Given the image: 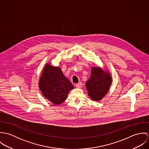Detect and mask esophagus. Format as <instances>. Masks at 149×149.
Here are the masks:
<instances>
[{
  "label": "esophagus",
  "instance_id": "esophagus-1",
  "mask_svg": "<svg viewBox=\"0 0 149 149\" xmlns=\"http://www.w3.org/2000/svg\"><path fill=\"white\" fill-rule=\"evenodd\" d=\"M77 88H81L82 86V83H77L75 85Z\"/></svg>",
  "mask_w": 149,
  "mask_h": 149
}]
</instances>
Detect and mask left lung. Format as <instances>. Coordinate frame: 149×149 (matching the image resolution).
Instances as JSON below:
<instances>
[{
    "instance_id": "left-lung-1",
    "label": "left lung",
    "mask_w": 149,
    "mask_h": 149,
    "mask_svg": "<svg viewBox=\"0 0 149 149\" xmlns=\"http://www.w3.org/2000/svg\"><path fill=\"white\" fill-rule=\"evenodd\" d=\"M110 73L100 67H93L89 79L85 86L89 96L94 101H99L106 95L112 83Z\"/></svg>"
}]
</instances>
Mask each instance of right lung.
Listing matches in <instances>:
<instances>
[{"instance_id": "1", "label": "right lung", "mask_w": 149, "mask_h": 149, "mask_svg": "<svg viewBox=\"0 0 149 149\" xmlns=\"http://www.w3.org/2000/svg\"><path fill=\"white\" fill-rule=\"evenodd\" d=\"M39 88L44 97L55 105L63 103L74 86L58 66L46 64L39 80Z\"/></svg>"}]
</instances>
